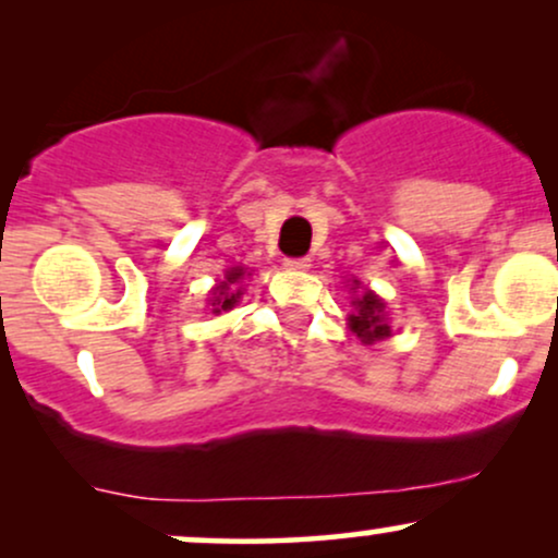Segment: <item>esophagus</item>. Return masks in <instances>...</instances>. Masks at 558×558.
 Returning a JSON list of instances; mask_svg holds the SVG:
<instances>
[{
  "label": "esophagus",
  "instance_id": "obj_1",
  "mask_svg": "<svg viewBox=\"0 0 558 558\" xmlns=\"http://www.w3.org/2000/svg\"><path fill=\"white\" fill-rule=\"evenodd\" d=\"M283 265L288 267V270H296V272L310 270V259L306 257H288V259H283Z\"/></svg>",
  "mask_w": 558,
  "mask_h": 558
}]
</instances>
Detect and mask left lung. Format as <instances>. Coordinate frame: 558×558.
I'll return each instance as SVG.
<instances>
[{
  "label": "left lung",
  "mask_w": 558,
  "mask_h": 558,
  "mask_svg": "<svg viewBox=\"0 0 558 558\" xmlns=\"http://www.w3.org/2000/svg\"><path fill=\"white\" fill-rule=\"evenodd\" d=\"M354 286L360 288V280H354ZM354 315H349V328L356 332L362 343H375L390 336V325L386 317V304L377 296L375 291H364L360 299L354 301Z\"/></svg>",
  "instance_id": "left-lung-1"
}]
</instances>
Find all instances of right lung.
Returning a JSON list of instances; mask_svg holds the SVG:
<instances>
[{
	"label": "right lung",
	"instance_id": "1",
	"mask_svg": "<svg viewBox=\"0 0 558 558\" xmlns=\"http://www.w3.org/2000/svg\"><path fill=\"white\" fill-rule=\"evenodd\" d=\"M246 278V270L243 267H230V270L226 272V280H222L220 286L215 288L213 291V312L215 315H220V312H228L233 310L235 304H239L241 299V280Z\"/></svg>",
	"mask_w": 558,
	"mask_h": 558
}]
</instances>
